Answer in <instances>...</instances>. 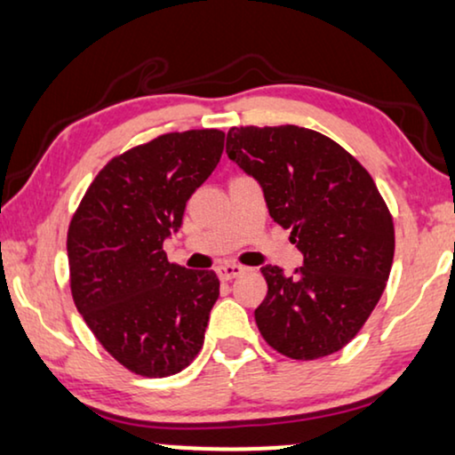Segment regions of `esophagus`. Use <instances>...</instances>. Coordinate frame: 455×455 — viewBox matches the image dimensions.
I'll return each mask as SVG.
<instances>
[{"label":"esophagus","instance_id":"esophagus-1","mask_svg":"<svg viewBox=\"0 0 455 455\" xmlns=\"http://www.w3.org/2000/svg\"><path fill=\"white\" fill-rule=\"evenodd\" d=\"M246 267H242V265H235V263H223L217 267V275H220V280L228 282V280H234L238 278V275L244 274Z\"/></svg>","mask_w":455,"mask_h":455}]
</instances>
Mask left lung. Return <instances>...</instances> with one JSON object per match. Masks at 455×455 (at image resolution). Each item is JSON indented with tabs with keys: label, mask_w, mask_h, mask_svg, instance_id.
Here are the masks:
<instances>
[{
	"label": "left lung",
	"mask_w": 455,
	"mask_h": 455,
	"mask_svg": "<svg viewBox=\"0 0 455 455\" xmlns=\"http://www.w3.org/2000/svg\"><path fill=\"white\" fill-rule=\"evenodd\" d=\"M226 150L261 184L271 220L303 252L294 275L261 267L259 332L297 362L332 355L355 339L391 274L395 226L385 198L355 156L314 129L232 127Z\"/></svg>",
	"instance_id": "obj_1"
}]
</instances>
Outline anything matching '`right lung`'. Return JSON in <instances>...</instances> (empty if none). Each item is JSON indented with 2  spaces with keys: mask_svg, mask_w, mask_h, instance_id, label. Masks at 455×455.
Wrapping results in <instances>:
<instances>
[{
  "mask_svg": "<svg viewBox=\"0 0 455 455\" xmlns=\"http://www.w3.org/2000/svg\"><path fill=\"white\" fill-rule=\"evenodd\" d=\"M226 133L190 129L133 146L100 169L68 226L70 294L98 343L133 374L164 379L203 349L220 297L211 269L171 263L163 242L213 173Z\"/></svg>",
  "mask_w": 455,
  "mask_h": 455,
  "instance_id": "obj_1",
  "label": "right lung"
}]
</instances>
